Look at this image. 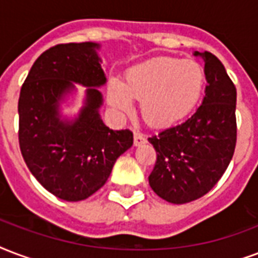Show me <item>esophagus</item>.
Here are the masks:
<instances>
[{"label":"esophagus","instance_id":"obj_1","mask_svg":"<svg viewBox=\"0 0 258 258\" xmlns=\"http://www.w3.org/2000/svg\"><path fill=\"white\" fill-rule=\"evenodd\" d=\"M143 143H146V137L141 133L134 134V146H141Z\"/></svg>","mask_w":258,"mask_h":258}]
</instances>
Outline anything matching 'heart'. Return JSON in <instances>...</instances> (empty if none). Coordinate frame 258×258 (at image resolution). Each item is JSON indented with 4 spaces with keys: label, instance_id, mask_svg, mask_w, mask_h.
Wrapping results in <instances>:
<instances>
[{
    "label": "heart",
    "instance_id": "heart-1",
    "mask_svg": "<svg viewBox=\"0 0 258 258\" xmlns=\"http://www.w3.org/2000/svg\"><path fill=\"white\" fill-rule=\"evenodd\" d=\"M206 85L203 66L195 60L157 56L134 66L124 84L111 80L108 103L120 113L133 111L141 101V115L151 127L162 128L184 119L198 105Z\"/></svg>",
    "mask_w": 258,
    "mask_h": 258
}]
</instances>
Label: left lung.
Segmentation results:
<instances>
[{
	"mask_svg": "<svg viewBox=\"0 0 258 258\" xmlns=\"http://www.w3.org/2000/svg\"><path fill=\"white\" fill-rule=\"evenodd\" d=\"M204 60L207 86L194 115L149 138L157 162L149 176L151 189L173 204H184L210 192L233 158L237 142V90L225 66L211 52L195 51Z\"/></svg>",
	"mask_w": 258,
	"mask_h": 258,
	"instance_id": "left-lung-1",
	"label": "left lung"
}]
</instances>
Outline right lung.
Listing matches in <instances>:
<instances>
[{"label": "right lung", "instance_id": "right-lung-1", "mask_svg": "<svg viewBox=\"0 0 258 258\" xmlns=\"http://www.w3.org/2000/svg\"><path fill=\"white\" fill-rule=\"evenodd\" d=\"M98 43L58 44L44 51L25 78L19 98V142L25 164L48 192L66 202L88 199L107 182L116 160L133 146L128 130L115 131L100 116L107 84ZM85 86L82 109L63 113Z\"/></svg>", "mask_w": 258, "mask_h": 258}]
</instances>
